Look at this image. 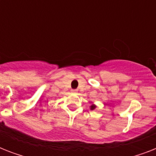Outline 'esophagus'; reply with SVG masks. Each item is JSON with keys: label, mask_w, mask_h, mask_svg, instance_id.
<instances>
[{"label": "esophagus", "mask_w": 156, "mask_h": 156, "mask_svg": "<svg viewBox=\"0 0 156 156\" xmlns=\"http://www.w3.org/2000/svg\"><path fill=\"white\" fill-rule=\"evenodd\" d=\"M71 92L76 93V92H77V90H76V89H72V90H71Z\"/></svg>", "instance_id": "1"}]
</instances>
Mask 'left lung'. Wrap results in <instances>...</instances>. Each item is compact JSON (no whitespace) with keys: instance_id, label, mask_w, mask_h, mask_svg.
<instances>
[{"instance_id":"obj_1","label":"left lung","mask_w":156,"mask_h":156,"mask_svg":"<svg viewBox=\"0 0 156 156\" xmlns=\"http://www.w3.org/2000/svg\"><path fill=\"white\" fill-rule=\"evenodd\" d=\"M95 108V105H91V110H93V109Z\"/></svg>"}]
</instances>
